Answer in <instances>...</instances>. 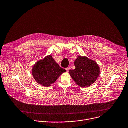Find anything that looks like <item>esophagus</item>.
<instances>
[{"mask_svg": "<svg viewBox=\"0 0 128 128\" xmlns=\"http://www.w3.org/2000/svg\"><path fill=\"white\" fill-rule=\"evenodd\" d=\"M66 70L67 71V72H68L69 71V70H70V67H67L66 68Z\"/></svg>", "mask_w": 128, "mask_h": 128, "instance_id": "esophagus-1", "label": "esophagus"}]
</instances>
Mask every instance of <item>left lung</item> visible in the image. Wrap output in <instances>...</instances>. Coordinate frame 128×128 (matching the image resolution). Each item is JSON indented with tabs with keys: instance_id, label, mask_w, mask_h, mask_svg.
<instances>
[{
	"instance_id": "1",
	"label": "left lung",
	"mask_w": 128,
	"mask_h": 128,
	"mask_svg": "<svg viewBox=\"0 0 128 128\" xmlns=\"http://www.w3.org/2000/svg\"><path fill=\"white\" fill-rule=\"evenodd\" d=\"M76 69L69 70V74L80 86L85 87L94 83L100 74L98 64L86 56H78L74 62Z\"/></svg>"
}]
</instances>
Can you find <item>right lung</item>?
Instances as JSON below:
<instances>
[{
	"label": "right lung",
	"mask_w": 128,
	"mask_h": 128,
	"mask_svg": "<svg viewBox=\"0 0 128 128\" xmlns=\"http://www.w3.org/2000/svg\"><path fill=\"white\" fill-rule=\"evenodd\" d=\"M66 70L58 64L51 56L45 57L37 62L33 67L32 73L34 78L38 83L45 87H48Z\"/></svg>",
	"instance_id": "add662e5"
}]
</instances>
